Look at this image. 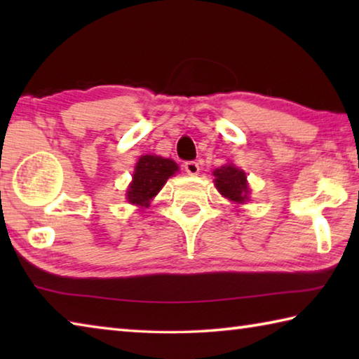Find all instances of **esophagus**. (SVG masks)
<instances>
[{"label": "esophagus", "mask_w": 359, "mask_h": 359, "mask_svg": "<svg viewBox=\"0 0 359 359\" xmlns=\"http://www.w3.org/2000/svg\"><path fill=\"white\" fill-rule=\"evenodd\" d=\"M185 171L190 175H198L199 174V165L196 161H187L185 163Z\"/></svg>", "instance_id": "34e87169"}]
</instances>
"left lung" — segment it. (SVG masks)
I'll return each mask as SVG.
<instances>
[{
    "mask_svg": "<svg viewBox=\"0 0 359 359\" xmlns=\"http://www.w3.org/2000/svg\"><path fill=\"white\" fill-rule=\"evenodd\" d=\"M214 182L217 190L229 201L244 204L248 201V184L247 175L242 169L236 168L233 163H228L222 168H217L214 171Z\"/></svg>",
    "mask_w": 359,
    "mask_h": 359,
    "instance_id": "left-lung-1",
    "label": "left lung"
}]
</instances>
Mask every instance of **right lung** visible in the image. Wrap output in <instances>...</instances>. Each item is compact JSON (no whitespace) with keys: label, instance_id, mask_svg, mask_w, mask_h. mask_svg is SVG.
<instances>
[{"label":"right lung","instance_id":"1","mask_svg":"<svg viewBox=\"0 0 359 359\" xmlns=\"http://www.w3.org/2000/svg\"><path fill=\"white\" fill-rule=\"evenodd\" d=\"M177 171V163L171 158L142 155L136 163L133 182L126 190V199L131 204L149 208L151 198L156 196L166 180Z\"/></svg>","mask_w":359,"mask_h":359}]
</instances>
